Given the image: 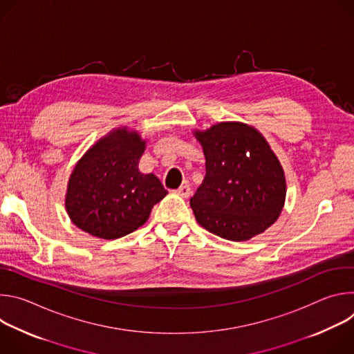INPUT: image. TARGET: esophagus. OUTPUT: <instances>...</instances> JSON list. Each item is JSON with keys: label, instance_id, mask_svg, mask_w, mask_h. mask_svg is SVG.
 Masks as SVG:
<instances>
[{"label": "esophagus", "instance_id": "1", "mask_svg": "<svg viewBox=\"0 0 354 354\" xmlns=\"http://www.w3.org/2000/svg\"><path fill=\"white\" fill-rule=\"evenodd\" d=\"M175 193L178 194V196H180V197H189L190 196V193H192V189H190V186L189 185H182L179 189H176L175 190Z\"/></svg>", "mask_w": 354, "mask_h": 354}]
</instances>
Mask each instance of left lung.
Returning a JSON list of instances; mask_svg holds the SVG:
<instances>
[{
	"label": "left lung",
	"instance_id": "1",
	"mask_svg": "<svg viewBox=\"0 0 354 354\" xmlns=\"http://www.w3.org/2000/svg\"><path fill=\"white\" fill-rule=\"evenodd\" d=\"M206 176L190 197L196 221L228 241H248L273 225L286 201L284 169L263 134L242 122L193 130Z\"/></svg>",
	"mask_w": 354,
	"mask_h": 354
}]
</instances>
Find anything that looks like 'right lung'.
<instances>
[{
    "label": "right lung",
    "mask_w": 354,
    "mask_h": 354,
    "mask_svg": "<svg viewBox=\"0 0 354 354\" xmlns=\"http://www.w3.org/2000/svg\"><path fill=\"white\" fill-rule=\"evenodd\" d=\"M147 141L127 126L111 130L75 164L66 210L82 231L116 239L141 227L168 190L154 174L138 169Z\"/></svg>",
    "instance_id": "obj_1"
}]
</instances>
